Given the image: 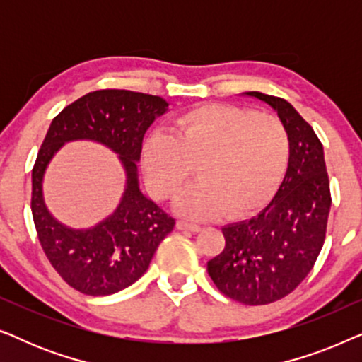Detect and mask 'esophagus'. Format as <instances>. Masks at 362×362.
Instances as JSON below:
<instances>
[{
	"mask_svg": "<svg viewBox=\"0 0 362 362\" xmlns=\"http://www.w3.org/2000/svg\"><path fill=\"white\" fill-rule=\"evenodd\" d=\"M176 227L180 230H189V232H199L201 230L199 224H192V222H187V221H177Z\"/></svg>",
	"mask_w": 362,
	"mask_h": 362,
	"instance_id": "obj_1",
	"label": "esophagus"
}]
</instances>
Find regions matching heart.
Wrapping results in <instances>:
<instances>
[{
    "mask_svg": "<svg viewBox=\"0 0 362 362\" xmlns=\"http://www.w3.org/2000/svg\"><path fill=\"white\" fill-rule=\"evenodd\" d=\"M290 160L285 123L235 105H202L175 120L170 135L143 141L141 168L153 196L171 199L197 170L199 182L177 201L181 214L249 216L274 196Z\"/></svg>",
    "mask_w": 362,
    "mask_h": 362,
    "instance_id": "heart-1",
    "label": "heart"
}]
</instances>
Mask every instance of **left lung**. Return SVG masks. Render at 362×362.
I'll list each match as a JSON object with an SVG mask.
<instances>
[{
    "mask_svg": "<svg viewBox=\"0 0 362 362\" xmlns=\"http://www.w3.org/2000/svg\"><path fill=\"white\" fill-rule=\"evenodd\" d=\"M269 103L290 135V160L279 191L260 214L222 227L226 247L207 262L219 291L244 305H269L291 293L313 269L331 207L323 145L284 98L247 92Z\"/></svg>",
    "mask_w": 362,
    "mask_h": 362,
    "instance_id": "1",
    "label": "left lung"
}]
</instances>
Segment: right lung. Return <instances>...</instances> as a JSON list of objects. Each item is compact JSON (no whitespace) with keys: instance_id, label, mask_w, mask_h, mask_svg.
Segmentation results:
<instances>
[{"instance_id":"add662e5","label":"right lung","mask_w":362,"mask_h":362,"mask_svg":"<svg viewBox=\"0 0 362 362\" xmlns=\"http://www.w3.org/2000/svg\"><path fill=\"white\" fill-rule=\"evenodd\" d=\"M166 107L165 98L158 95L103 88L77 98L49 127L33 168V219L54 270L83 295L105 296L135 284L176 224L143 196L136 173L145 132ZM72 139L103 142L121 155L127 171L121 206L108 220L86 231L59 225L42 197V176L48 161L64 142Z\"/></svg>"}]
</instances>
